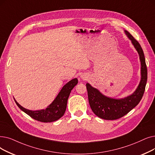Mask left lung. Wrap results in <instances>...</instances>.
Instances as JSON below:
<instances>
[{"instance_id": "left-lung-1", "label": "left lung", "mask_w": 155, "mask_h": 155, "mask_svg": "<svg viewBox=\"0 0 155 155\" xmlns=\"http://www.w3.org/2000/svg\"><path fill=\"white\" fill-rule=\"evenodd\" d=\"M125 33L131 40L139 55L141 64V79L137 88L132 95L119 99L106 97L89 84H86L89 103L92 111L96 116L104 120H117L125 115L139 103L145 91L147 71L143 49L129 31L125 30Z\"/></svg>"}]
</instances>
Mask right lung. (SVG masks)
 I'll list each match as a JSON object with an SVG mask.
<instances>
[{
    "mask_svg": "<svg viewBox=\"0 0 155 155\" xmlns=\"http://www.w3.org/2000/svg\"><path fill=\"white\" fill-rule=\"evenodd\" d=\"M78 84L77 78H74L65 84L54 101L45 110L31 111L22 107L15 99L17 106L32 118L41 122H52L62 117L66 109L67 101L71 90Z\"/></svg>",
    "mask_w": 155,
    "mask_h": 155,
    "instance_id": "add662e5",
    "label": "right lung"
}]
</instances>
